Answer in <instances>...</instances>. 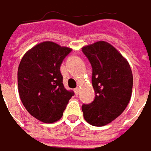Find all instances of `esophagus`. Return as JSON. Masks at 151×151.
Listing matches in <instances>:
<instances>
[{"mask_svg":"<svg viewBox=\"0 0 151 151\" xmlns=\"http://www.w3.org/2000/svg\"><path fill=\"white\" fill-rule=\"evenodd\" d=\"M79 92H80V90H79V88H76V89H75V93H76V95H78V94H79Z\"/></svg>","mask_w":151,"mask_h":151,"instance_id":"1","label":"esophagus"}]
</instances>
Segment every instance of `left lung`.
<instances>
[{"instance_id": "8db88e82", "label": "left lung", "mask_w": 151, "mask_h": 151, "mask_svg": "<svg viewBox=\"0 0 151 151\" xmlns=\"http://www.w3.org/2000/svg\"><path fill=\"white\" fill-rule=\"evenodd\" d=\"M92 67V103L83 105L85 120L96 127L111 123L127 106L133 89L129 63L111 44L98 41L82 48Z\"/></svg>"}]
</instances>
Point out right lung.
Masks as SVG:
<instances>
[{"label":"right lung","instance_id":"1","mask_svg":"<svg viewBox=\"0 0 151 151\" xmlns=\"http://www.w3.org/2000/svg\"><path fill=\"white\" fill-rule=\"evenodd\" d=\"M72 51L45 41L27 51L17 71L18 92L21 101L32 116L44 123L59 120L73 91H67L62 83L60 67Z\"/></svg>","mask_w":151,"mask_h":151}]
</instances>
